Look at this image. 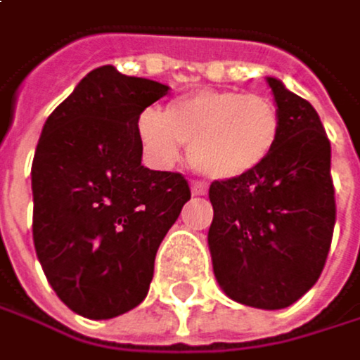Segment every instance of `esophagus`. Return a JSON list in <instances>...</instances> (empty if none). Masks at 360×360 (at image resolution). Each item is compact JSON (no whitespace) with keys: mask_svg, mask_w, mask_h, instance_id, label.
Returning <instances> with one entry per match:
<instances>
[{"mask_svg":"<svg viewBox=\"0 0 360 360\" xmlns=\"http://www.w3.org/2000/svg\"><path fill=\"white\" fill-rule=\"evenodd\" d=\"M192 194L194 196H205L207 194V188L202 184H192Z\"/></svg>","mask_w":360,"mask_h":360,"instance_id":"34e87169","label":"esophagus"}]
</instances>
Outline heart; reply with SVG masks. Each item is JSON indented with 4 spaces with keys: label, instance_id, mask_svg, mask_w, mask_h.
Instances as JSON below:
<instances>
[{
    "label": "heart",
    "instance_id": "b5f03b06",
    "mask_svg": "<svg viewBox=\"0 0 360 360\" xmlns=\"http://www.w3.org/2000/svg\"><path fill=\"white\" fill-rule=\"evenodd\" d=\"M281 132V111L270 98L234 90H198L174 98L164 115L145 109L136 120V136L155 164L170 166L184 143L190 164L219 181L262 168Z\"/></svg>",
    "mask_w": 360,
    "mask_h": 360
}]
</instances>
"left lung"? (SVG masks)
<instances>
[{
  "mask_svg": "<svg viewBox=\"0 0 360 360\" xmlns=\"http://www.w3.org/2000/svg\"><path fill=\"white\" fill-rule=\"evenodd\" d=\"M283 132L251 174L213 181L209 249L219 287L238 304L281 310L319 281L335 226L331 143L316 109L268 77Z\"/></svg>",
  "mask_w": 360,
  "mask_h": 360,
  "instance_id": "left-lung-1",
  "label": "left lung"
}]
</instances>
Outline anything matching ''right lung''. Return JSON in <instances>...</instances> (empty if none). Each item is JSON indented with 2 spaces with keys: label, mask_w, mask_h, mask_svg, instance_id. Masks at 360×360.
I'll list each match as a JSON object with an SVG mask.
<instances>
[{
  "label": "right lung",
  "mask_w": 360,
  "mask_h": 360,
  "mask_svg": "<svg viewBox=\"0 0 360 360\" xmlns=\"http://www.w3.org/2000/svg\"><path fill=\"white\" fill-rule=\"evenodd\" d=\"M168 90L103 65L44 124L31 166L35 253L60 302L86 319L145 300L158 247L192 198L181 172L141 164L136 120Z\"/></svg>",
  "instance_id": "obj_1"
}]
</instances>
